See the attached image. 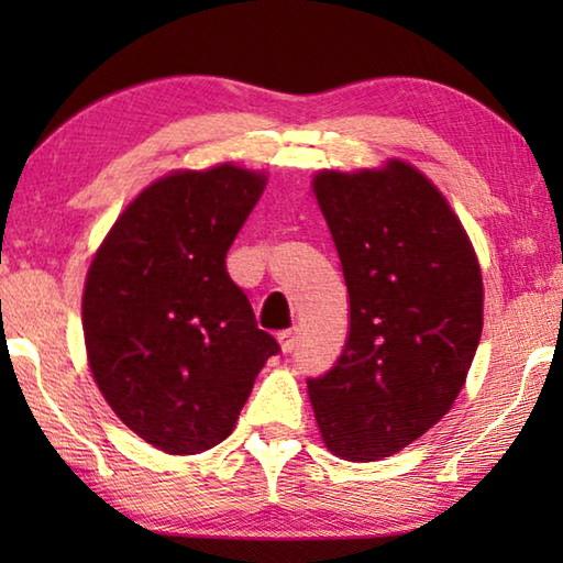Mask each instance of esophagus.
<instances>
[{
	"label": "esophagus",
	"instance_id": "obj_1",
	"mask_svg": "<svg viewBox=\"0 0 563 563\" xmlns=\"http://www.w3.org/2000/svg\"><path fill=\"white\" fill-rule=\"evenodd\" d=\"M278 342H280L283 352H292L295 347H298V328H290V330L278 332Z\"/></svg>",
	"mask_w": 563,
	"mask_h": 563
}]
</instances>
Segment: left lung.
I'll return each mask as SVG.
<instances>
[{"label":"left lung","mask_w":563,"mask_h":563,"mask_svg":"<svg viewBox=\"0 0 563 563\" xmlns=\"http://www.w3.org/2000/svg\"><path fill=\"white\" fill-rule=\"evenodd\" d=\"M312 188L345 275L350 335L308 393L328 450L373 462L450 412L482 338V273L450 203L405 161L322 170Z\"/></svg>","instance_id":"left-lung-1"}]
</instances>
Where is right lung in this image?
<instances>
[{
	"label": "right lung",
	"mask_w": 563,
	"mask_h": 563,
	"mask_svg": "<svg viewBox=\"0 0 563 563\" xmlns=\"http://www.w3.org/2000/svg\"><path fill=\"white\" fill-rule=\"evenodd\" d=\"M263 188V174L231 164L170 174L93 255L81 302L93 379L121 422L168 454L223 442L280 352L225 268Z\"/></svg>",
	"instance_id": "add662e5"
}]
</instances>
